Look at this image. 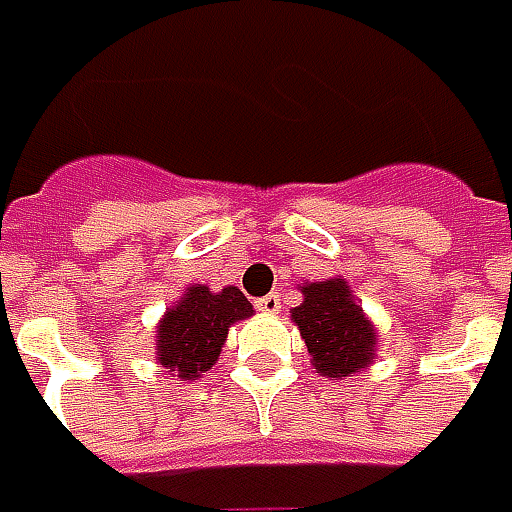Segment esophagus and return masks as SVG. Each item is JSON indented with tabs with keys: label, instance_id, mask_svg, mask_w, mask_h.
I'll use <instances>...</instances> for the list:
<instances>
[{
	"label": "esophagus",
	"instance_id": "esophagus-1",
	"mask_svg": "<svg viewBox=\"0 0 512 512\" xmlns=\"http://www.w3.org/2000/svg\"><path fill=\"white\" fill-rule=\"evenodd\" d=\"M255 306L257 311H263V314H277V311H280V294L272 291V294H266V297L255 300Z\"/></svg>",
	"mask_w": 512,
	"mask_h": 512
}]
</instances>
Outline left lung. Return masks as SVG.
I'll use <instances>...</instances> for the list:
<instances>
[{
  "mask_svg": "<svg viewBox=\"0 0 512 512\" xmlns=\"http://www.w3.org/2000/svg\"><path fill=\"white\" fill-rule=\"evenodd\" d=\"M303 303L291 309L320 377H351L374 362L377 328L357 306L343 277L300 286Z\"/></svg>",
  "mask_w": 512,
  "mask_h": 512,
  "instance_id": "8db88e82",
  "label": "left lung"
}]
</instances>
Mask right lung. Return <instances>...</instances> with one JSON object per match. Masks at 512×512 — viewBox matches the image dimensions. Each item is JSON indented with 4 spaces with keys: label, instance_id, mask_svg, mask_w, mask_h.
Masks as SVG:
<instances>
[{
    "label": "right lung",
    "instance_id": "1",
    "mask_svg": "<svg viewBox=\"0 0 512 512\" xmlns=\"http://www.w3.org/2000/svg\"><path fill=\"white\" fill-rule=\"evenodd\" d=\"M246 317H252V303L243 291L235 286L209 291L195 283L161 317L155 360L178 379L201 377L221 357L229 328Z\"/></svg>",
    "mask_w": 512,
    "mask_h": 512
}]
</instances>
